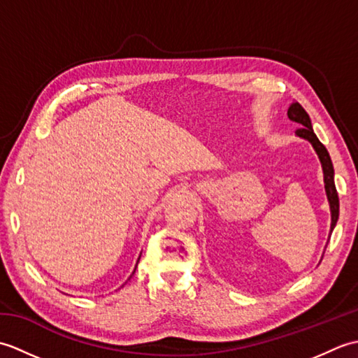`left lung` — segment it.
Returning <instances> with one entry per match:
<instances>
[{
  "instance_id": "1",
  "label": "left lung",
  "mask_w": 358,
  "mask_h": 358,
  "mask_svg": "<svg viewBox=\"0 0 358 358\" xmlns=\"http://www.w3.org/2000/svg\"><path fill=\"white\" fill-rule=\"evenodd\" d=\"M287 117L292 121H295V123L301 124L300 129H296V135L310 141V144H313L315 152L318 154V158H320V162H322L323 173H324V189H326V195H328L331 214H332V222H331V232H332L334 227H336V224H337V220H338L340 203H338V194L336 189V183H334V166L331 162L329 152L323 146L322 141L317 138V135L314 134L313 124H310V118L308 115V112L301 108L300 103H292L291 106H289Z\"/></svg>"
}]
</instances>
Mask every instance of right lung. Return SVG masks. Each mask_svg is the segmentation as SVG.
<instances>
[{"mask_svg":"<svg viewBox=\"0 0 358 358\" xmlns=\"http://www.w3.org/2000/svg\"><path fill=\"white\" fill-rule=\"evenodd\" d=\"M134 272H135V271H134Z\"/></svg>","mask_w":358,"mask_h":358,"instance_id":"1","label":"right lung"}]
</instances>
